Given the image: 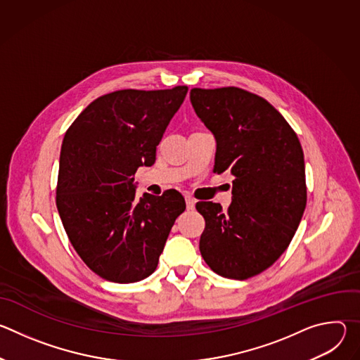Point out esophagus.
<instances>
[{
	"label": "esophagus",
	"instance_id": "1",
	"mask_svg": "<svg viewBox=\"0 0 360 360\" xmlns=\"http://www.w3.org/2000/svg\"><path fill=\"white\" fill-rule=\"evenodd\" d=\"M185 200H186V208L188 210H193L195 208V199L193 198L185 196Z\"/></svg>",
	"mask_w": 360,
	"mask_h": 360
}]
</instances>
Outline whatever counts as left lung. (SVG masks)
Returning a JSON list of instances; mask_svg holds the SVG:
<instances>
[{
  "instance_id": "obj_1",
  "label": "left lung",
  "mask_w": 360,
  "mask_h": 360,
  "mask_svg": "<svg viewBox=\"0 0 360 360\" xmlns=\"http://www.w3.org/2000/svg\"><path fill=\"white\" fill-rule=\"evenodd\" d=\"M191 104L217 139L214 172L235 176L228 211L196 203L200 255L224 278L256 276L286 250L306 207L299 138L266 99L238 86L192 88Z\"/></svg>"
}]
</instances>
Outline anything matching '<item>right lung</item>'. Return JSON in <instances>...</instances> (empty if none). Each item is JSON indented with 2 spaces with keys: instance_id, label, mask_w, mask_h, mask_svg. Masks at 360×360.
<instances>
[{
  "instance_id": "obj_1",
  "label": "right lung",
  "mask_w": 360,
  "mask_h": 360,
  "mask_svg": "<svg viewBox=\"0 0 360 360\" xmlns=\"http://www.w3.org/2000/svg\"><path fill=\"white\" fill-rule=\"evenodd\" d=\"M188 86L102 95L67 129L60 155L57 208L70 242L102 279L134 283L158 266L184 196L136 198L134 175L155 162L157 146Z\"/></svg>"
}]
</instances>
